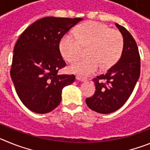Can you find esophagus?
I'll use <instances>...</instances> for the list:
<instances>
[{
    "instance_id": "1",
    "label": "esophagus",
    "mask_w": 150,
    "mask_h": 150,
    "mask_svg": "<svg viewBox=\"0 0 150 150\" xmlns=\"http://www.w3.org/2000/svg\"><path fill=\"white\" fill-rule=\"evenodd\" d=\"M76 78V79H77V80H79V81H82V82H85V81H86V80H87L86 78L82 77V76H77Z\"/></svg>"
}]
</instances>
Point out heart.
I'll list each match as a JSON object with an SVG mask.
<instances>
[{
	"label": "heart",
	"mask_w": 150,
	"mask_h": 150,
	"mask_svg": "<svg viewBox=\"0 0 150 150\" xmlns=\"http://www.w3.org/2000/svg\"><path fill=\"white\" fill-rule=\"evenodd\" d=\"M123 46V37L119 30L106 24L91 22L79 25L75 34H64L59 42V51L64 60L72 62L80 55L82 47H88L86 53L88 57L70 66L72 73L88 76L100 67L107 69L114 65L121 57Z\"/></svg>",
	"instance_id": "b5f03b06"
}]
</instances>
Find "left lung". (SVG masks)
<instances>
[{
	"label": "left lung",
	"instance_id": "obj_1",
	"mask_svg": "<svg viewBox=\"0 0 150 150\" xmlns=\"http://www.w3.org/2000/svg\"><path fill=\"white\" fill-rule=\"evenodd\" d=\"M124 40L120 59L106 74L94 78L95 93L86 99L90 109L102 114L119 110L129 98L139 79L140 59L136 41L126 28L115 24Z\"/></svg>",
	"mask_w": 150,
	"mask_h": 150
}]
</instances>
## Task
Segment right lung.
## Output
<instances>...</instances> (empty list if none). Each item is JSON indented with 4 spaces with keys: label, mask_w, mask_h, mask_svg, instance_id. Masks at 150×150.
Here are the masks:
<instances>
[{
    "label": "right lung",
    "mask_w": 150,
    "mask_h": 150,
    "mask_svg": "<svg viewBox=\"0 0 150 150\" xmlns=\"http://www.w3.org/2000/svg\"><path fill=\"white\" fill-rule=\"evenodd\" d=\"M81 18H40L24 30L13 50L10 76L21 101L30 110L46 113L60 104L64 86L75 80L74 74L59 75L66 66L59 42Z\"/></svg>",
    "instance_id": "add662e5"
}]
</instances>
